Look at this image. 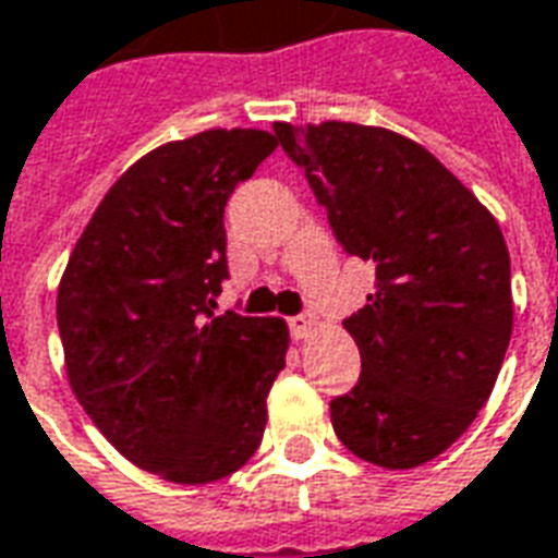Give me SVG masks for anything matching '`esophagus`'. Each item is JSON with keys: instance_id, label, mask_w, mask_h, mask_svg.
<instances>
[{"instance_id": "esophagus-1", "label": "esophagus", "mask_w": 558, "mask_h": 558, "mask_svg": "<svg viewBox=\"0 0 558 558\" xmlns=\"http://www.w3.org/2000/svg\"><path fill=\"white\" fill-rule=\"evenodd\" d=\"M314 331V314H299L290 319V335L292 340H302L307 338Z\"/></svg>"}]
</instances>
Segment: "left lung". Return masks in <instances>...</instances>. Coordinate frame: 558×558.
<instances>
[{
	"mask_svg": "<svg viewBox=\"0 0 558 558\" xmlns=\"http://www.w3.org/2000/svg\"><path fill=\"white\" fill-rule=\"evenodd\" d=\"M343 251L376 292L343 326L362 376L331 400L352 454L412 469L460 439L490 398L514 326L502 230L430 151L386 128L275 122Z\"/></svg>",
	"mask_w": 558,
	"mask_h": 558,
	"instance_id": "8db88e82",
	"label": "left lung"
}]
</instances>
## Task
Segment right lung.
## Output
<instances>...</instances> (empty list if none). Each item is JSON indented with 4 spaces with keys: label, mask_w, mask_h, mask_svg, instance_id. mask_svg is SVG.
I'll return each instance as SVG.
<instances>
[{
    "label": "right lung",
    "mask_w": 558,
    "mask_h": 558,
    "mask_svg": "<svg viewBox=\"0 0 558 558\" xmlns=\"http://www.w3.org/2000/svg\"><path fill=\"white\" fill-rule=\"evenodd\" d=\"M278 148L268 131H203L151 148L107 191L59 283L56 319L80 407L134 466L175 484L242 469L287 364L275 316H215L223 206Z\"/></svg>",
    "instance_id": "1"
}]
</instances>
